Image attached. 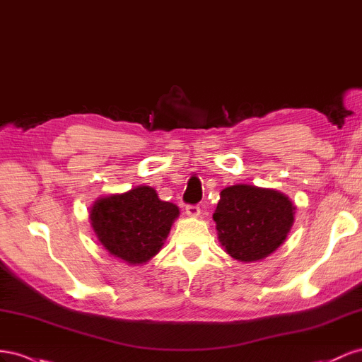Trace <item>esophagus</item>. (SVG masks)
<instances>
[{"label":"esophagus","instance_id":"obj_1","mask_svg":"<svg viewBox=\"0 0 362 362\" xmlns=\"http://www.w3.org/2000/svg\"><path fill=\"white\" fill-rule=\"evenodd\" d=\"M187 214L189 216H199L200 215V208L197 204H188L187 206Z\"/></svg>","mask_w":362,"mask_h":362}]
</instances>
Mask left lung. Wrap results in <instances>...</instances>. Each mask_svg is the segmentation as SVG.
<instances>
[{
	"label": "left lung",
	"instance_id": "1",
	"mask_svg": "<svg viewBox=\"0 0 362 362\" xmlns=\"http://www.w3.org/2000/svg\"><path fill=\"white\" fill-rule=\"evenodd\" d=\"M294 209L290 199L274 189L252 185L224 188L214 214L218 240L241 262L264 259L285 241Z\"/></svg>",
	"mask_w": 362,
	"mask_h": 362
}]
</instances>
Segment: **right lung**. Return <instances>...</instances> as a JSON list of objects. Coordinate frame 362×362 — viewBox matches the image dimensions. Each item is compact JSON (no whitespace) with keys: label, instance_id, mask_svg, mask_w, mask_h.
I'll return each mask as SVG.
<instances>
[{"label":"right lung","instance_id":"add662e5","mask_svg":"<svg viewBox=\"0 0 362 362\" xmlns=\"http://www.w3.org/2000/svg\"><path fill=\"white\" fill-rule=\"evenodd\" d=\"M179 208L162 202L150 187L100 199L90 209V224L106 250L130 265L147 262L167 240Z\"/></svg>","mask_w":362,"mask_h":362}]
</instances>
